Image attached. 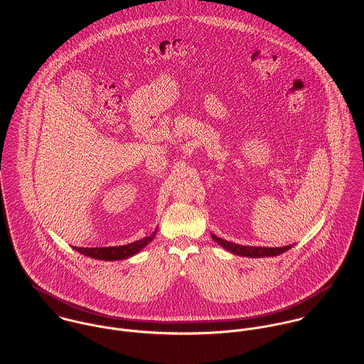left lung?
Listing matches in <instances>:
<instances>
[{
	"label": "left lung",
	"instance_id": "left-lung-1",
	"mask_svg": "<svg viewBox=\"0 0 364 364\" xmlns=\"http://www.w3.org/2000/svg\"><path fill=\"white\" fill-rule=\"evenodd\" d=\"M211 238L221 245L224 250H227L228 252L234 254V255H240V257H247V258H269V257H276L280 254H284L286 251H289L290 248H293V245H287V247H282V248H269V247H248V245H238L234 242H230L227 240H223L214 234H211Z\"/></svg>",
	"mask_w": 364,
	"mask_h": 364
}]
</instances>
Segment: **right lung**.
<instances>
[{"label":"right lung","instance_id":"1","mask_svg":"<svg viewBox=\"0 0 364 364\" xmlns=\"http://www.w3.org/2000/svg\"><path fill=\"white\" fill-rule=\"evenodd\" d=\"M156 231L150 235V237H144L139 241L130 242L127 245H120V247H101V248H78V247H73V250H75L77 252L94 258V259L100 260H120L127 259L136 254H139L143 248H146L156 237Z\"/></svg>","mask_w":364,"mask_h":364}]
</instances>
